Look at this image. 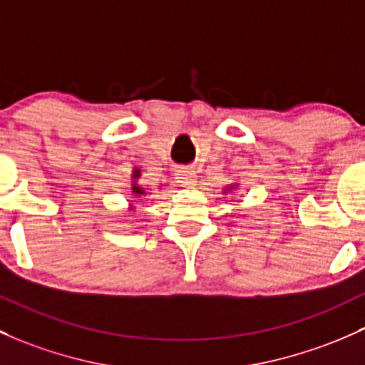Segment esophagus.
<instances>
[{
  "mask_svg": "<svg viewBox=\"0 0 365 365\" xmlns=\"http://www.w3.org/2000/svg\"><path fill=\"white\" fill-rule=\"evenodd\" d=\"M175 175H178V181L181 186H195V182H197V175H195V172L187 167L178 168V170H175Z\"/></svg>",
  "mask_w": 365,
  "mask_h": 365,
  "instance_id": "34e87169",
  "label": "esophagus"
}]
</instances>
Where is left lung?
<instances>
[{
    "label": "left lung",
    "instance_id": "obj_1",
    "mask_svg": "<svg viewBox=\"0 0 365 365\" xmlns=\"http://www.w3.org/2000/svg\"><path fill=\"white\" fill-rule=\"evenodd\" d=\"M237 190H238V182H231L226 187H222V193L228 195V193H233V191H237Z\"/></svg>",
    "mask_w": 365,
    "mask_h": 365
}]
</instances>
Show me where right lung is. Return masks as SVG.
Segmentation results:
<instances>
[{"label":"right lung","mask_w":365,"mask_h":365,"mask_svg":"<svg viewBox=\"0 0 365 365\" xmlns=\"http://www.w3.org/2000/svg\"><path fill=\"white\" fill-rule=\"evenodd\" d=\"M139 179H140V170L139 168H134V170H132V184H130V193H132V197L134 198H143V197H148V190L144 186H140L139 184ZM128 209H134V205H128Z\"/></svg>","instance_id":"right-lung-1"}]
</instances>
